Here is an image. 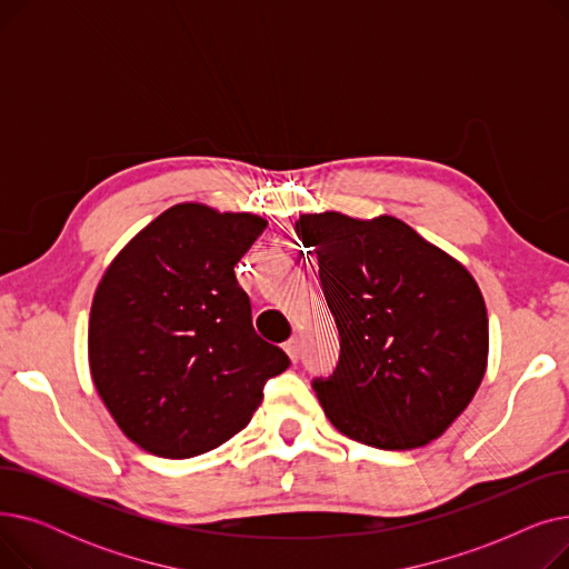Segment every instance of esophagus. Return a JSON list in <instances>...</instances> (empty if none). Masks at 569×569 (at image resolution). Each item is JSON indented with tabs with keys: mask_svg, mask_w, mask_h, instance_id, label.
<instances>
[{
	"mask_svg": "<svg viewBox=\"0 0 569 569\" xmlns=\"http://www.w3.org/2000/svg\"><path fill=\"white\" fill-rule=\"evenodd\" d=\"M283 348H286V352H288V357H290L292 362H297V360H300V357H302V339H300V337L288 339Z\"/></svg>",
	"mask_w": 569,
	"mask_h": 569,
	"instance_id": "esophagus-1",
	"label": "esophagus"
}]
</instances>
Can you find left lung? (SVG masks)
I'll return each instance as SVG.
<instances>
[{
	"instance_id": "1",
	"label": "left lung",
	"mask_w": 569,
	"mask_h": 569,
	"mask_svg": "<svg viewBox=\"0 0 569 569\" xmlns=\"http://www.w3.org/2000/svg\"><path fill=\"white\" fill-rule=\"evenodd\" d=\"M295 230L318 256L341 339L335 373L313 380L327 420L378 450H412L442 436L487 371L480 286L395 217L302 214Z\"/></svg>"
}]
</instances>
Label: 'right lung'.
I'll return each instance as SVG.
<instances>
[{"instance_id":"1","label":"right lung","mask_w":569,"mask_h":569,"mask_svg":"<svg viewBox=\"0 0 569 569\" xmlns=\"http://www.w3.org/2000/svg\"><path fill=\"white\" fill-rule=\"evenodd\" d=\"M267 221L179 202L117 253L89 311V371L142 450L189 459L242 431L288 355L251 322L239 262Z\"/></svg>"}]
</instances>
